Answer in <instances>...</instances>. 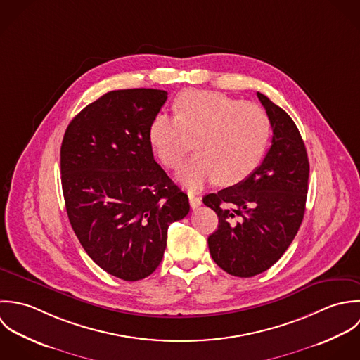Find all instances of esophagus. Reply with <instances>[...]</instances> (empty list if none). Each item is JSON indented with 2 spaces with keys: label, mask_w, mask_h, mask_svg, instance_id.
Wrapping results in <instances>:
<instances>
[{
  "label": "esophagus",
  "mask_w": 360,
  "mask_h": 360,
  "mask_svg": "<svg viewBox=\"0 0 360 360\" xmlns=\"http://www.w3.org/2000/svg\"><path fill=\"white\" fill-rule=\"evenodd\" d=\"M189 203H191L192 209H196L202 205V199L199 196H195L193 193H189Z\"/></svg>",
  "instance_id": "34e87169"
}]
</instances>
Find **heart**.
<instances>
[{"mask_svg":"<svg viewBox=\"0 0 360 360\" xmlns=\"http://www.w3.org/2000/svg\"><path fill=\"white\" fill-rule=\"evenodd\" d=\"M175 118L158 114L150 124L148 142L167 168H176L195 141L196 154L176 172L188 189L217 181L235 186L262 162L270 120L263 108L213 90H186L174 103Z\"/></svg>","mask_w":360,"mask_h":360,"instance_id":"heart-1","label":"heart"}]
</instances>
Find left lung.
<instances>
[{
	"mask_svg": "<svg viewBox=\"0 0 360 360\" xmlns=\"http://www.w3.org/2000/svg\"><path fill=\"white\" fill-rule=\"evenodd\" d=\"M257 97L273 128L264 160L242 184L203 198L218 216L210 255L224 271L242 278L280 260L297 233L307 198L309 160L299 129L269 97Z\"/></svg>",
	"mask_w": 360,
	"mask_h": 360,
	"instance_id": "obj_1",
	"label": "left lung"
}]
</instances>
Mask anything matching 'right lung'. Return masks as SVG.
<instances>
[{
	"label": "right lung",
	"instance_id": "1",
	"mask_svg": "<svg viewBox=\"0 0 360 360\" xmlns=\"http://www.w3.org/2000/svg\"><path fill=\"white\" fill-rule=\"evenodd\" d=\"M157 89L114 90L84 107L61 144V184L73 231L89 257L124 281L161 263L169 224L189 213L155 162L148 128L167 100Z\"/></svg>",
	"mask_w": 360,
	"mask_h": 360
}]
</instances>
